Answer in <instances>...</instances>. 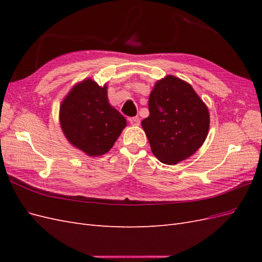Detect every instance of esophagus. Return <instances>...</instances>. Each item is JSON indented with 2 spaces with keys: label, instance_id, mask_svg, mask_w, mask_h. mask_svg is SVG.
<instances>
[{
  "label": "esophagus",
  "instance_id": "esophagus-1",
  "mask_svg": "<svg viewBox=\"0 0 262 262\" xmlns=\"http://www.w3.org/2000/svg\"><path fill=\"white\" fill-rule=\"evenodd\" d=\"M129 121L132 125H140V118L139 117H132L129 119Z\"/></svg>",
  "mask_w": 262,
  "mask_h": 262
}]
</instances>
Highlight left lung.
<instances>
[{"mask_svg": "<svg viewBox=\"0 0 262 262\" xmlns=\"http://www.w3.org/2000/svg\"><path fill=\"white\" fill-rule=\"evenodd\" d=\"M149 116L142 120L152 153L160 162L176 165L204 143L210 114L192 86L173 75L158 80L148 98Z\"/></svg>", "mask_w": 262, "mask_h": 262, "instance_id": "8db88e82", "label": "left lung"}]
</instances>
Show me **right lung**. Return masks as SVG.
<instances>
[{
  "label": "right lung",
  "instance_id": "obj_1",
  "mask_svg": "<svg viewBox=\"0 0 262 262\" xmlns=\"http://www.w3.org/2000/svg\"><path fill=\"white\" fill-rule=\"evenodd\" d=\"M108 86L92 78L76 83L60 105L59 120L69 143L89 156L109 152L126 126L125 118L109 104Z\"/></svg>",
  "mask_w": 262,
  "mask_h": 262
}]
</instances>
